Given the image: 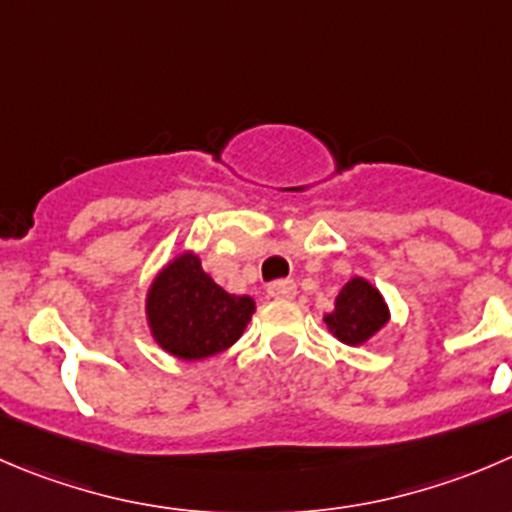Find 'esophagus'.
Here are the masks:
<instances>
[{"mask_svg":"<svg viewBox=\"0 0 512 512\" xmlns=\"http://www.w3.org/2000/svg\"><path fill=\"white\" fill-rule=\"evenodd\" d=\"M267 295L272 300H292L297 295V285L292 280H277L267 285Z\"/></svg>","mask_w":512,"mask_h":512,"instance_id":"obj_1","label":"esophagus"}]
</instances>
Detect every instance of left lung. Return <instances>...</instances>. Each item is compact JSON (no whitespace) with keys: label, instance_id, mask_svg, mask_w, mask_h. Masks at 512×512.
Segmentation results:
<instances>
[{"label":"left lung","instance_id":"1","mask_svg":"<svg viewBox=\"0 0 512 512\" xmlns=\"http://www.w3.org/2000/svg\"><path fill=\"white\" fill-rule=\"evenodd\" d=\"M325 325L342 345H365L390 322V307L382 292L365 277H350L340 287L335 305L327 312Z\"/></svg>","mask_w":512,"mask_h":512}]
</instances>
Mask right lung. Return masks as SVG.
I'll return each instance as SVG.
<instances>
[{
  "label": "right lung",
  "mask_w": 512,
  "mask_h": 512,
  "mask_svg": "<svg viewBox=\"0 0 512 512\" xmlns=\"http://www.w3.org/2000/svg\"><path fill=\"white\" fill-rule=\"evenodd\" d=\"M255 312L250 295H230L195 250H182L152 277L145 317L157 345L180 360H205L235 345Z\"/></svg>",
  "instance_id": "right-lung-1"
}]
</instances>
